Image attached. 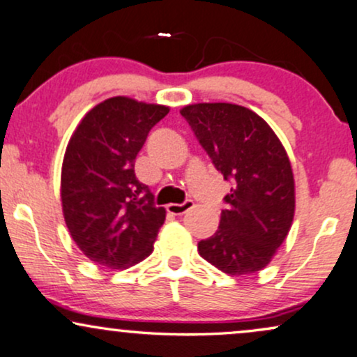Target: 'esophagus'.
Segmentation results:
<instances>
[{
	"instance_id": "34e87169",
	"label": "esophagus",
	"mask_w": 357,
	"mask_h": 357,
	"mask_svg": "<svg viewBox=\"0 0 357 357\" xmlns=\"http://www.w3.org/2000/svg\"><path fill=\"white\" fill-rule=\"evenodd\" d=\"M192 206H194V202L188 199V201H184L183 204H168L166 206V211L173 215H181V214H184V212H188L189 209H192Z\"/></svg>"
}]
</instances>
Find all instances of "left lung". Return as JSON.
<instances>
[{
	"label": "left lung",
	"mask_w": 357,
	"mask_h": 357,
	"mask_svg": "<svg viewBox=\"0 0 357 357\" xmlns=\"http://www.w3.org/2000/svg\"><path fill=\"white\" fill-rule=\"evenodd\" d=\"M201 146L232 183L214 236L197 243L202 259L227 275L265 268L290 232L295 179L290 160L270 125L236 103L181 108Z\"/></svg>",
	"instance_id": "left-lung-1"
}]
</instances>
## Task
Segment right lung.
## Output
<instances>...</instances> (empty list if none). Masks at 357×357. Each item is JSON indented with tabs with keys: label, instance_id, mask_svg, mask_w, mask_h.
Instances as JSON below:
<instances>
[{
	"label": "right lung",
	"instance_id": "right-lung-1",
	"mask_svg": "<svg viewBox=\"0 0 357 357\" xmlns=\"http://www.w3.org/2000/svg\"><path fill=\"white\" fill-rule=\"evenodd\" d=\"M169 107L112 97L87 112L67 145L61 174L62 212L85 257L123 270L153 252L165 207L135 176L148 133Z\"/></svg>",
	"mask_w": 357,
	"mask_h": 357
}]
</instances>
